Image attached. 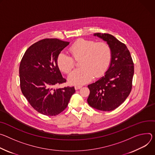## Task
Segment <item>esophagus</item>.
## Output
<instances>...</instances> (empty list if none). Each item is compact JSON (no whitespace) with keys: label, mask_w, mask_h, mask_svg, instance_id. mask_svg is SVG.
<instances>
[{"label":"esophagus","mask_w":155,"mask_h":155,"mask_svg":"<svg viewBox=\"0 0 155 155\" xmlns=\"http://www.w3.org/2000/svg\"><path fill=\"white\" fill-rule=\"evenodd\" d=\"M82 87V85H76V86L74 87V88H75L76 90H78V89H80Z\"/></svg>","instance_id":"esophagus-1"}]
</instances>
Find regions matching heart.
Returning <instances> with one entry per match:
<instances>
[{
    "label": "heart",
    "mask_w": 155,
    "mask_h": 155,
    "mask_svg": "<svg viewBox=\"0 0 155 155\" xmlns=\"http://www.w3.org/2000/svg\"><path fill=\"white\" fill-rule=\"evenodd\" d=\"M70 51L76 60H79V69L73 71L68 79L74 85H81L90 81L93 76L98 78L107 70L111 59V50L104 42L80 39L70 47ZM70 55L60 53L57 64L60 70L69 74L75 66V60Z\"/></svg>",
    "instance_id": "1"
}]
</instances>
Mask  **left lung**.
I'll return each mask as SVG.
<instances>
[{
  "mask_svg": "<svg viewBox=\"0 0 155 155\" xmlns=\"http://www.w3.org/2000/svg\"><path fill=\"white\" fill-rule=\"evenodd\" d=\"M110 45L111 60L105 74L88 85L87 102L92 107L105 111L115 110L129 95L132 87L134 63L126 45L108 33H95Z\"/></svg>",
  "mask_w": 155,
  "mask_h": 155,
  "instance_id": "left-lung-1",
  "label": "left lung"
}]
</instances>
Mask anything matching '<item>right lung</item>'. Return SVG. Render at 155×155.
<instances>
[{"label": "right lung", "mask_w": 155, "mask_h": 155, "mask_svg": "<svg viewBox=\"0 0 155 155\" xmlns=\"http://www.w3.org/2000/svg\"><path fill=\"white\" fill-rule=\"evenodd\" d=\"M69 44L58 39H42L28 48L20 62L21 92L31 107L44 115L61 113L75 92L74 87L56 88L66 82L58 67L57 58Z\"/></svg>", "instance_id": "obj_1"}]
</instances>
